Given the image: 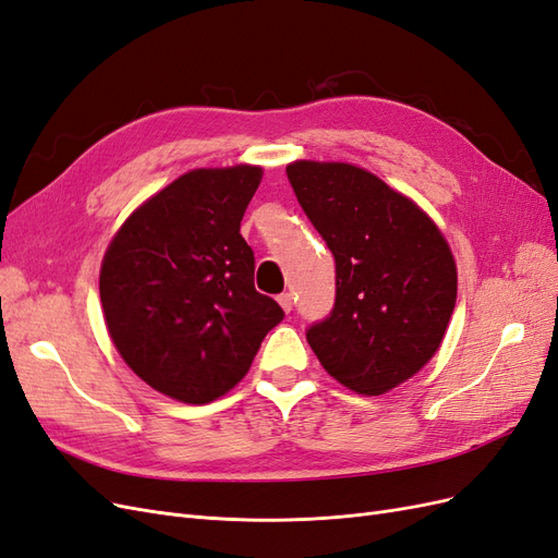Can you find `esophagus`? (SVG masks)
Wrapping results in <instances>:
<instances>
[{"instance_id":"1","label":"esophagus","mask_w":558,"mask_h":558,"mask_svg":"<svg viewBox=\"0 0 558 558\" xmlns=\"http://www.w3.org/2000/svg\"><path fill=\"white\" fill-rule=\"evenodd\" d=\"M277 302H279L281 310H283L286 314H289V312L293 310V295H291V293H281V295L277 298Z\"/></svg>"}]
</instances>
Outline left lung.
<instances>
[{"mask_svg": "<svg viewBox=\"0 0 558 558\" xmlns=\"http://www.w3.org/2000/svg\"><path fill=\"white\" fill-rule=\"evenodd\" d=\"M286 174L335 256V307L307 342L351 391H391L440 349L456 305L451 248L426 211L356 165L295 160Z\"/></svg>", "mask_w": 558, "mask_h": 558, "instance_id": "1", "label": "left lung"}]
</instances>
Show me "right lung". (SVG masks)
Here are the masks:
<instances>
[{"mask_svg":"<svg viewBox=\"0 0 558 558\" xmlns=\"http://www.w3.org/2000/svg\"><path fill=\"white\" fill-rule=\"evenodd\" d=\"M260 167L193 170L146 199L111 240L99 300L123 361L179 402L226 396L283 318L256 291L240 234Z\"/></svg>","mask_w":558,"mask_h":558,"instance_id":"1","label":"right lung"}]
</instances>
